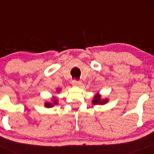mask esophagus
<instances>
[{
    "instance_id": "34e87169",
    "label": "esophagus",
    "mask_w": 154,
    "mask_h": 154,
    "mask_svg": "<svg viewBox=\"0 0 154 154\" xmlns=\"http://www.w3.org/2000/svg\"><path fill=\"white\" fill-rule=\"evenodd\" d=\"M72 85H73L74 86H79L81 84H82L81 81L76 80V79H75V80H72Z\"/></svg>"
}]
</instances>
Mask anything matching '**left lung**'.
Here are the masks:
<instances>
[{
  "mask_svg": "<svg viewBox=\"0 0 154 154\" xmlns=\"http://www.w3.org/2000/svg\"><path fill=\"white\" fill-rule=\"evenodd\" d=\"M108 102V99H101V96L99 94H96L93 98V100H92V103L93 104H104Z\"/></svg>",
  "mask_w": 154,
  "mask_h": 154,
  "instance_id": "obj_1",
  "label": "left lung"
}]
</instances>
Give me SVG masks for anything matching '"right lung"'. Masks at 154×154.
Masks as SVG:
<instances>
[{"instance_id":"obj_1","label":"right lung","mask_w":154,"mask_h":154,"mask_svg":"<svg viewBox=\"0 0 154 154\" xmlns=\"http://www.w3.org/2000/svg\"><path fill=\"white\" fill-rule=\"evenodd\" d=\"M60 90H57L58 92H59ZM53 102H54V104H57V99H56V98H54V100H52ZM54 104L51 103H48V102H46V103H45V106L47 107V108H49V107H52L53 106H54Z\"/></svg>"}]
</instances>
